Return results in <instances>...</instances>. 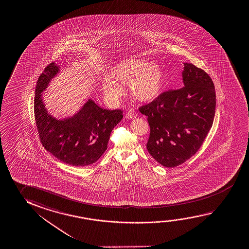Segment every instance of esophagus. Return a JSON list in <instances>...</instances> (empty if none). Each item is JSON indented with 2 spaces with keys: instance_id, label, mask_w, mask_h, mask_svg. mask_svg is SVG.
<instances>
[{
  "instance_id": "obj_1",
  "label": "esophagus",
  "mask_w": 249,
  "mask_h": 249,
  "mask_svg": "<svg viewBox=\"0 0 249 249\" xmlns=\"http://www.w3.org/2000/svg\"><path fill=\"white\" fill-rule=\"evenodd\" d=\"M126 118L135 119L137 117V113L134 109H129L126 114Z\"/></svg>"
}]
</instances>
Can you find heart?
Returning a JSON list of instances; mask_svg holds the SVG:
<instances>
[{
	"label": "heart",
	"mask_w": 249,
	"mask_h": 249,
	"mask_svg": "<svg viewBox=\"0 0 249 249\" xmlns=\"http://www.w3.org/2000/svg\"><path fill=\"white\" fill-rule=\"evenodd\" d=\"M163 82L160 66L145 59L125 60L111 69L107 78L102 81L103 92L117 97L123 92L120 84L129 85L131 93L142 102H151L160 94Z\"/></svg>",
	"instance_id": "b5f03b06"
}]
</instances>
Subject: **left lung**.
Listing matches in <instances>:
<instances>
[{"label":"left lung","mask_w":249,"mask_h":249,"mask_svg":"<svg viewBox=\"0 0 249 249\" xmlns=\"http://www.w3.org/2000/svg\"><path fill=\"white\" fill-rule=\"evenodd\" d=\"M182 79L183 88L139 107L150 126L147 151L164 167H177L200 149L215 114V90L208 73L184 63Z\"/></svg>","instance_id":"obj_1"}]
</instances>
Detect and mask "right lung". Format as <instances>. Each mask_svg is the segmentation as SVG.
Wrapping results in <instances>:
<instances>
[{"label": "right lung", "instance_id": "1", "mask_svg": "<svg viewBox=\"0 0 249 249\" xmlns=\"http://www.w3.org/2000/svg\"><path fill=\"white\" fill-rule=\"evenodd\" d=\"M59 72L60 67L52 62L38 78L34 111L39 137L46 150L62 162L89 166L106 151L111 132L123 118V111L103 109L89 99L72 117L54 118L48 113L41 93Z\"/></svg>", "mask_w": 249, "mask_h": 249}]
</instances>
